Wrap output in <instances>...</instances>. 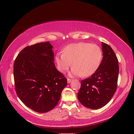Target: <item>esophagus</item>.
Wrapping results in <instances>:
<instances>
[{
  "label": "esophagus",
  "instance_id": "obj_1",
  "mask_svg": "<svg viewBox=\"0 0 134 134\" xmlns=\"http://www.w3.org/2000/svg\"><path fill=\"white\" fill-rule=\"evenodd\" d=\"M72 81V80L71 79H69V78H67V83H70Z\"/></svg>",
  "mask_w": 134,
  "mask_h": 134
}]
</instances>
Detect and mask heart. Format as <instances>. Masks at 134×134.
<instances>
[{"label":"heart","instance_id":"b5f03b06","mask_svg":"<svg viewBox=\"0 0 134 134\" xmlns=\"http://www.w3.org/2000/svg\"><path fill=\"white\" fill-rule=\"evenodd\" d=\"M55 59L60 72L69 70L72 63L73 68L70 75L86 77L93 74L98 69L102 52L97 45L82 42L67 45L63 53H57Z\"/></svg>","mask_w":134,"mask_h":134}]
</instances>
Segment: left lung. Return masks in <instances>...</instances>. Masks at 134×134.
Instances as JSON below:
<instances>
[{
  "instance_id": "1",
  "label": "left lung",
  "mask_w": 134,
  "mask_h": 134,
  "mask_svg": "<svg viewBox=\"0 0 134 134\" xmlns=\"http://www.w3.org/2000/svg\"><path fill=\"white\" fill-rule=\"evenodd\" d=\"M102 60L98 69L89 78L81 81L78 99L84 107L97 109L108 103L116 92L119 62L109 45L102 42Z\"/></svg>"
}]
</instances>
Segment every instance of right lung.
Listing matches in <instances>:
<instances>
[{
    "label": "right lung",
    "instance_id": "1",
    "mask_svg": "<svg viewBox=\"0 0 134 134\" xmlns=\"http://www.w3.org/2000/svg\"><path fill=\"white\" fill-rule=\"evenodd\" d=\"M53 46L49 41L22 49L14 64L17 96L31 109L45 113L55 108L67 79L56 69Z\"/></svg>",
    "mask_w": 134,
    "mask_h": 134
}]
</instances>
